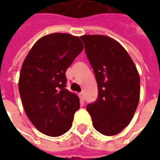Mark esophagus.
Returning <instances> with one entry per match:
<instances>
[{"mask_svg":"<svg viewBox=\"0 0 160 160\" xmlns=\"http://www.w3.org/2000/svg\"><path fill=\"white\" fill-rule=\"evenodd\" d=\"M79 97H80V101H81V102H84V101H85V97H84V92H80V93H79Z\"/></svg>","mask_w":160,"mask_h":160,"instance_id":"obj_1","label":"esophagus"}]
</instances>
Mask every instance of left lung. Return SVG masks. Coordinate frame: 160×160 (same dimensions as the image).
Returning <instances> with one entry per match:
<instances>
[{"label": "left lung", "mask_w": 160, "mask_h": 160, "mask_svg": "<svg viewBox=\"0 0 160 160\" xmlns=\"http://www.w3.org/2000/svg\"><path fill=\"white\" fill-rule=\"evenodd\" d=\"M93 69L98 94L87 104L95 129L116 135L129 124L140 99V76L129 55L116 40L103 35L80 37Z\"/></svg>", "instance_id": "left-lung-1"}]
</instances>
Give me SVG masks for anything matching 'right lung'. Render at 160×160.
<instances>
[{
	"label": "right lung",
	"mask_w": 160,
	"mask_h": 160,
	"mask_svg": "<svg viewBox=\"0 0 160 160\" xmlns=\"http://www.w3.org/2000/svg\"><path fill=\"white\" fill-rule=\"evenodd\" d=\"M82 50L78 37L53 33L36 42L23 62L19 80L23 107L46 135L56 137L69 130L80 109L79 98L66 89V71Z\"/></svg>",
	"instance_id": "right-lung-1"
}]
</instances>
